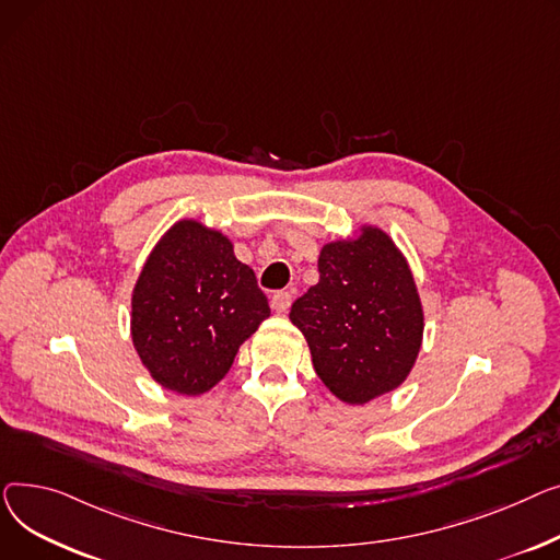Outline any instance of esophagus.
<instances>
[{
	"label": "esophagus",
	"mask_w": 560,
	"mask_h": 560,
	"mask_svg": "<svg viewBox=\"0 0 560 560\" xmlns=\"http://www.w3.org/2000/svg\"><path fill=\"white\" fill-rule=\"evenodd\" d=\"M271 307L276 314H287V310L291 307V293L289 291H276L271 299Z\"/></svg>",
	"instance_id": "esophagus-1"
}]
</instances>
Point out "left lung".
Here are the masks:
<instances>
[{
    "instance_id": "obj_1",
    "label": "left lung",
    "mask_w": 560,
    "mask_h": 560,
    "mask_svg": "<svg viewBox=\"0 0 560 560\" xmlns=\"http://www.w3.org/2000/svg\"><path fill=\"white\" fill-rule=\"evenodd\" d=\"M320 382L346 405H366L409 377L424 332L405 253L377 225L323 244L318 282L291 305Z\"/></svg>"
}]
</instances>
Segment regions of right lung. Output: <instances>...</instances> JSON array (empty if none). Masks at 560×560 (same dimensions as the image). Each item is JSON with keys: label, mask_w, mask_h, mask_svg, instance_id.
<instances>
[{"label": "right lung", "mask_w": 560, "mask_h": 560, "mask_svg": "<svg viewBox=\"0 0 560 560\" xmlns=\"http://www.w3.org/2000/svg\"><path fill=\"white\" fill-rule=\"evenodd\" d=\"M271 316L233 242L196 219L176 221L149 253L130 295V339L149 375L180 396H203L240 346Z\"/></svg>", "instance_id": "add662e5"}]
</instances>
